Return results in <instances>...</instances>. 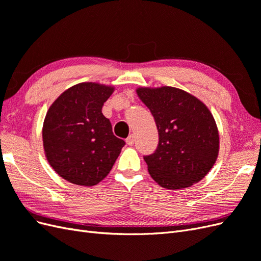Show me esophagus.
I'll return each mask as SVG.
<instances>
[{
	"label": "esophagus",
	"instance_id": "1",
	"mask_svg": "<svg viewBox=\"0 0 261 261\" xmlns=\"http://www.w3.org/2000/svg\"><path fill=\"white\" fill-rule=\"evenodd\" d=\"M126 144L129 145V146H133L134 144H135V136H134V135L128 136L127 139H126Z\"/></svg>",
	"mask_w": 261,
	"mask_h": 261
}]
</instances>
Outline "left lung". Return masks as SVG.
Here are the masks:
<instances>
[{
  "instance_id": "obj_1",
  "label": "left lung",
  "mask_w": 261,
  "mask_h": 261,
  "mask_svg": "<svg viewBox=\"0 0 261 261\" xmlns=\"http://www.w3.org/2000/svg\"><path fill=\"white\" fill-rule=\"evenodd\" d=\"M137 96L151 112L159 144L145 155L149 174L161 187L180 189L206 176L219 154V130L207 106L175 87H139Z\"/></svg>"
}]
</instances>
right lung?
I'll return each instance as SVG.
<instances>
[{"label":"right lung","mask_w":261,"mask_h":261,"mask_svg":"<svg viewBox=\"0 0 261 261\" xmlns=\"http://www.w3.org/2000/svg\"><path fill=\"white\" fill-rule=\"evenodd\" d=\"M114 87L81 83L70 87L46 112L42 140L53 170L69 183L93 186L111 171L125 141L113 135L102 107Z\"/></svg>","instance_id":"obj_1"}]
</instances>
